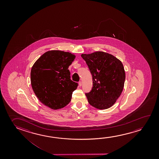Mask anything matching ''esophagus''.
Returning a JSON list of instances; mask_svg holds the SVG:
<instances>
[{
	"label": "esophagus",
	"instance_id": "34e87169",
	"mask_svg": "<svg viewBox=\"0 0 159 159\" xmlns=\"http://www.w3.org/2000/svg\"><path fill=\"white\" fill-rule=\"evenodd\" d=\"M79 86H81V85H82V82L81 81L79 82Z\"/></svg>",
	"mask_w": 159,
	"mask_h": 159
}]
</instances>
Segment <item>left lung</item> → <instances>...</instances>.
<instances>
[{"instance_id":"1","label":"left lung","mask_w":159,"mask_h":159,"mask_svg":"<svg viewBox=\"0 0 159 159\" xmlns=\"http://www.w3.org/2000/svg\"><path fill=\"white\" fill-rule=\"evenodd\" d=\"M93 77V86L86 93L89 103L98 109L112 107L122 93L125 73L122 63L114 55L96 52L81 54Z\"/></svg>"}]
</instances>
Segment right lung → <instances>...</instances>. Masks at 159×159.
<instances>
[{
	"label": "right lung",
	"mask_w": 159,
	"mask_h": 159,
	"mask_svg": "<svg viewBox=\"0 0 159 159\" xmlns=\"http://www.w3.org/2000/svg\"><path fill=\"white\" fill-rule=\"evenodd\" d=\"M75 58L70 52L50 50L42 55L31 68L30 81L34 93L40 102L52 109L66 106L78 86L71 80L68 69Z\"/></svg>",
	"instance_id": "right-lung-1"
}]
</instances>
